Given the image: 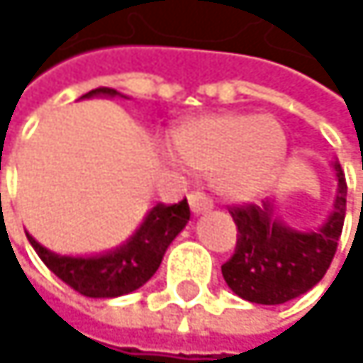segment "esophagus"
Here are the masks:
<instances>
[{
  "label": "esophagus",
  "mask_w": 363,
  "mask_h": 363,
  "mask_svg": "<svg viewBox=\"0 0 363 363\" xmlns=\"http://www.w3.org/2000/svg\"><path fill=\"white\" fill-rule=\"evenodd\" d=\"M189 206H191L194 213L211 211V208H213V200L208 198L206 194H202V191H191L189 194Z\"/></svg>",
  "instance_id": "34e87169"
}]
</instances>
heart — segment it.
<instances>
[{"mask_svg":"<svg viewBox=\"0 0 363 363\" xmlns=\"http://www.w3.org/2000/svg\"><path fill=\"white\" fill-rule=\"evenodd\" d=\"M176 150L185 165L208 176L220 196L248 200L274 178L285 155V137L268 115L222 113L180 126Z\"/></svg>","mask_w":363,"mask_h":363,"instance_id":"1","label":"heart"}]
</instances>
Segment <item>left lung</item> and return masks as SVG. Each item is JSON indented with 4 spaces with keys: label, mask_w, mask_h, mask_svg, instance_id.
<instances>
[{
    "label": "left lung",
    "mask_w": 363,
    "mask_h": 363,
    "mask_svg": "<svg viewBox=\"0 0 363 363\" xmlns=\"http://www.w3.org/2000/svg\"><path fill=\"white\" fill-rule=\"evenodd\" d=\"M337 196L333 213L313 233H298L274 218V204H233L237 244L222 266L237 296L259 305H281L309 291L323 279L337 250L346 216V178L335 163Z\"/></svg>",
    "instance_id": "left-lung-1"
}]
</instances>
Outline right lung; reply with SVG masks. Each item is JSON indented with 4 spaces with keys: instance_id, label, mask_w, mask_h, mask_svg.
Masks as SVG:
<instances>
[{
    "instance_id": "add662e5",
    "label": "right lung",
    "mask_w": 363,
    "mask_h": 363,
    "mask_svg": "<svg viewBox=\"0 0 363 363\" xmlns=\"http://www.w3.org/2000/svg\"><path fill=\"white\" fill-rule=\"evenodd\" d=\"M93 95H119L115 89L100 86L84 93L82 97ZM187 198L176 204L159 202L139 226V230L117 250L100 257H60L40 246L32 235L28 240L40 261L72 289L89 298H115L130 294L139 289L145 281L152 279L161 266L167 246L174 237L189 222Z\"/></svg>"
}]
</instances>
